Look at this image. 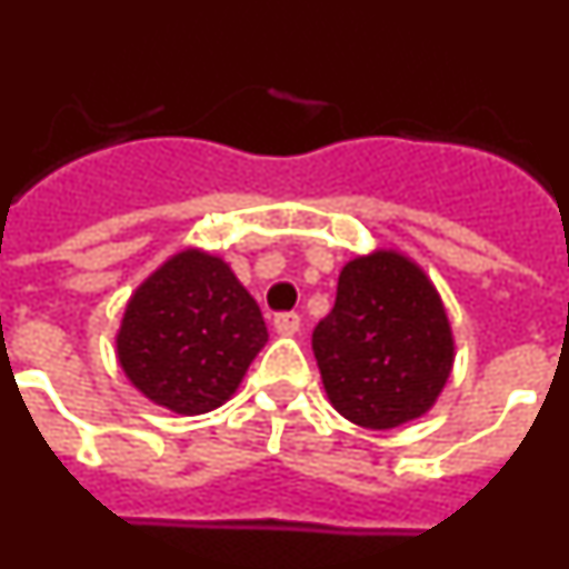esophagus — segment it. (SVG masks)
<instances>
[{
  "label": "esophagus",
  "instance_id": "1",
  "mask_svg": "<svg viewBox=\"0 0 569 569\" xmlns=\"http://www.w3.org/2000/svg\"><path fill=\"white\" fill-rule=\"evenodd\" d=\"M299 325H301V319H299V313H276L273 316V328L279 330L281 336H293V333H299Z\"/></svg>",
  "mask_w": 569,
  "mask_h": 569
}]
</instances>
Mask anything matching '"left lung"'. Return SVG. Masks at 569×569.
Wrapping results in <instances>:
<instances>
[{
	"label": "left lung",
	"instance_id": "obj_1",
	"mask_svg": "<svg viewBox=\"0 0 569 569\" xmlns=\"http://www.w3.org/2000/svg\"><path fill=\"white\" fill-rule=\"evenodd\" d=\"M313 353L336 410L390 430L439 399L453 333L430 279L407 256L376 250L345 264L333 310L313 330Z\"/></svg>",
	"mask_w": 569,
	"mask_h": 569
}]
</instances>
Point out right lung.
Instances as JSON below:
<instances>
[{
    "label": "right lung",
    "instance_id": "obj_1",
    "mask_svg": "<svg viewBox=\"0 0 569 569\" xmlns=\"http://www.w3.org/2000/svg\"><path fill=\"white\" fill-rule=\"evenodd\" d=\"M268 341L253 296L202 250L164 261L124 310L119 365L150 401L173 413H208L236 393Z\"/></svg>",
    "mask_w": 569,
    "mask_h": 569
}]
</instances>
